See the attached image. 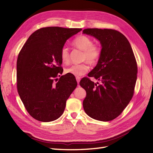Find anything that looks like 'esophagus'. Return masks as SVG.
I'll use <instances>...</instances> for the list:
<instances>
[{"label": "esophagus", "mask_w": 153, "mask_h": 153, "mask_svg": "<svg viewBox=\"0 0 153 153\" xmlns=\"http://www.w3.org/2000/svg\"><path fill=\"white\" fill-rule=\"evenodd\" d=\"M76 80H77V83L79 84V82H80V77H76Z\"/></svg>", "instance_id": "esophagus-1"}]
</instances>
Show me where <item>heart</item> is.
Listing matches in <instances>:
<instances>
[{
    "label": "heart",
    "mask_w": 153,
    "mask_h": 153,
    "mask_svg": "<svg viewBox=\"0 0 153 153\" xmlns=\"http://www.w3.org/2000/svg\"><path fill=\"white\" fill-rule=\"evenodd\" d=\"M74 47L83 51V60H87L90 64H95L100 56V48L97 45H93V41L85 35H79L73 41ZM61 60L64 64H68L70 61L69 51L66 47H63L60 52ZM89 69L87 62L79 64H74L67 68L65 71L67 74L79 77L85 74Z\"/></svg>",
    "instance_id": "b5f03b06"
}]
</instances>
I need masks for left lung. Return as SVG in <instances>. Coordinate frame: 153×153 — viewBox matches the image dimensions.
<instances>
[{
  "mask_svg": "<svg viewBox=\"0 0 153 153\" xmlns=\"http://www.w3.org/2000/svg\"><path fill=\"white\" fill-rule=\"evenodd\" d=\"M83 33L97 39L102 47L97 66L88 74L101 83L88 77L79 82L87 94L83 108L91 118L110 121L123 112L134 95L137 73L134 52L127 38L116 30L85 29Z\"/></svg>",
  "mask_w": 153,
  "mask_h": 153,
  "instance_id": "8db88e82",
  "label": "left lung"
}]
</instances>
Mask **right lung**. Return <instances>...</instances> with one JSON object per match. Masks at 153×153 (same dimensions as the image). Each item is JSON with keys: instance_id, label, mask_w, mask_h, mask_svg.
<instances>
[{"instance_id": "obj_1", "label": "right lung", "mask_w": 153, "mask_h": 153, "mask_svg": "<svg viewBox=\"0 0 153 153\" xmlns=\"http://www.w3.org/2000/svg\"><path fill=\"white\" fill-rule=\"evenodd\" d=\"M82 29L47 27L32 33L17 60V89L28 113L48 122L62 114L66 102L77 87L74 76L62 74L60 52L68 39ZM59 76L60 78L56 77ZM55 82H54V81Z\"/></svg>"}]
</instances>
